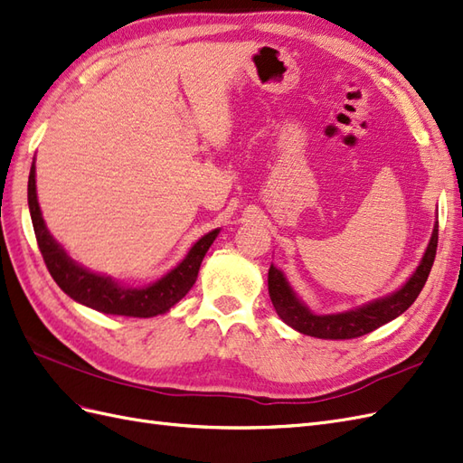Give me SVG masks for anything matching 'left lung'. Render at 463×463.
Returning <instances> with one entry per match:
<instances>
[{"instance_id":"8db88e82","label":"left lung","mask_w":463,"mask_h":463,"mask_svg":"<svg viewBox=\"0 0 463 463\" xmlns=\"http://www.w3.org/2000/svg\"><path fill=\"white\" fill-rule=\"evenodd\" d=\"M437 243H439V222H434L432 235H430L425 255L421 262H419L415 272L410 276L408 282L386 298L374 299L352 311L334 313V315L313 313L309 307L298 298V293L293 291L284 272L278 270L274 264H270L269 293H270L272 305L278 317L282 318L288 326H291L293 330H298L301 334L315 335V338H325V340L359 338V335L376 330L378 326L386 325V322L394 320L403 311L410 309L427 282L429 272L434 262V255H437Z\"/></svg>"}]
</instances>
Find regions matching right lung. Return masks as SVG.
<instances>
[{
	"instance_id": "right-lung-1",
	"label": "right lung",
	"mask_w": 463,
	"mask_h": 463,
	"mask_svg": "<svg viewBox=\"0 0 463 463\" xmlns=\"http://www.w3.org/2000/svg\"><path fill=\"white\" fill-rule=\"evenodd\" d=\"M29 210L34 226V235L38 249L52 278L69 298L80 305H87L90 309L106 315H121V317H137L150 318L162 313H167L172 307L184 299L193 284L197 282L201 262L206 255L210 245L220 233V228L208 232L194 243L185 259L165 276L156 279L154 284L143 288H131L119 284L118 279L96 274L85 266L77 264L65 253V249L53 240L46 228V222L42 218V210L36 197V165L33 162L29 174Z\"/></svg>"
}]
</instances>
